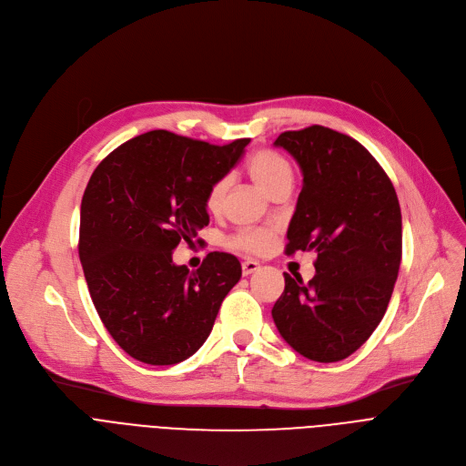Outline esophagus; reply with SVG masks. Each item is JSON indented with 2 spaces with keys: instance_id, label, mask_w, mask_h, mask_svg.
<instances>
[{
  "instance_id": "esophagus-1",
  "label": "esophagus",
  "mask_w": 466,
  "mask_h": 466,
  "mask_svg": "<svg viewBox=\"0 0 466 466\" xmlns=\"http://www.w3.org/2000/svg\"><path fill=\"white\" fill-rule=\"evenodd\" d=\"M259 269V263L258 261H254V259H247V261H243L241 263V271H243V277H248V275H252L254 271H258Z\"/></svg>"
}]
</instances>
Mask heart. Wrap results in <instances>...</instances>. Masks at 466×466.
<instances>
[{
    "instance_id": "b5f03b06",
    "label": "heart",
    "mask_w": 466,
    "mask_h": 466,
    "mask_svg": "<svg viewBox=\"0 0 466 466\" xmlns=\"http://www.w3.org/2000/svg\"><path fill=\"white\" fill-rule=\"evenodd\" d=\"M247 173L256 182L258 187H261L269 195H273L282 186H291L293 182V167L289 160L284 155L271 149H259L254 155H250V158L247 160ZM225 197H227V180L219 178L212 182L205 197L207 210L210 214H219L225 205ZM273 236H275V230L269 227L247 228L236 234L230 239V245L248 252H263L269 247Z\"/></svg>"
}]
</instances>
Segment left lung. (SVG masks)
I'll list each match as a JSON object with an SVG mask.
<instances>
[{
  "label": "left lung",
  "mask_w": 466,
  "mask_h": 466,
  "mask_svg": "<svg viewBox=\"0 0 466 466\" xmlns=\"http://www.w3.org/2000/svg\"><path fill=\"white\" fill-rule=\"evenodd\" d=\"M300 166L302 191L286 252L315 250V277L284 273L273 319L300 356L334 363L354 354L385 315L402 259V214L394 186L354 138L322 125L275 142Z\"/></svg>",
  "instance_id": "8db88e82"
}]
</instances>
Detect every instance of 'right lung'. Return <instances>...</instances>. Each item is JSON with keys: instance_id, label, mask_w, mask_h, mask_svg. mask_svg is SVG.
Segmentation results:
<instances>
[{"instance_id": "add662e5", "label": "right lung", "mask_w": 466, "mask_h": 466, "mask_svg": "<svg viewBox=\"0 0 466 466\" xmlns=\"http://www.w3.org/2000/svg\"><path fill=\"white\" fill-rule=\"evenodd\" d=\"M228 146L149 130L114 149L81 203L79 258L92 302L112 339L147 365H175L208 339L241 263L210 252L189 271L173 263L180 241L210 223L205 197L241 158Z\"/></svg>"}]
</instances>
